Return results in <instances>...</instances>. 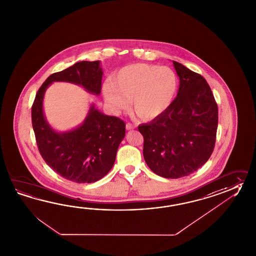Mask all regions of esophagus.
Instances as JSON below:
<instances>
[{
	"label": "esophagus",
	"mask_w": 256,
	"mask_h": 256,
	"mask_svg": "<svg viewBox=\"0 0 256 256\" xmlns=\"http://www.w3.org/2000/svg\"><path fill=\"white\" fill-rule=\"evenodd\" d=\"M126 130H134V128H135V126L132 125L131 123H128V124L126 125Z\"/></svg>",
	"instance_id": "1"
}]
</instances>
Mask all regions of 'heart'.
<instances>
[{
	"label": "heart",
	"mask_w": 256,
	"mask_h": 256,
	"mask_svg": "<svg viewBox=\"0 0 256 256\" xmlns=\"http://www.w3.org/2000/svg\"><path fill=\"white\" fill-rule=\"evenodd\" d=\"M176 74L169 67L136 63L120 68L102 86L108 106L118 114L132 108L144 120H154L170 108L178 92Z\"/></svg>",
	"instance_id": "heart-1"
}]
</instances>
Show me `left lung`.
Instances as JSON below:
<instances>
[{
	"label": "left lung",
	"instance_id": "obj_1",
	"mask_svg": "<svg viewBox=\"0 0 256 256\" xmlns=\"http://www.w3.org/2000/svg\"><path fill=\"white\" fill-rule=\"evenodd\" d=\"M180 80L170 108L138 126L144 138L143 156L154 174L170 179L188 176L210 159L216 142L218 106L200 74L172 62Z\"/></svg>",
	"mask_w": 256,
	"mask_h": 256
}]
</instances>
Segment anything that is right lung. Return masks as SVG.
I'll return each mask as SVG.
<instances>
[{
  "instance_id": "obj_1",
  "label": "right lung",
  "mask_w": 256,
  "mask_h": 256,
  "mask_svg": "<svg viewBox=\"0 0 256 256\" xmlns=\"http://www.w3.org/2000/svg\"><path fill=\"white\" fill-rule=\"evenodd\" d=\"M102 77L99 60L75 63L46 80L32 106V126L42 158L60 176L78 184L96 182L108 174L125 136L126 124L116 116L102 114L92 104L80 125L72 130L57 132L46 120L44 96L53 82H72L99 96Z\"/></svg>"
}]
</instances>
